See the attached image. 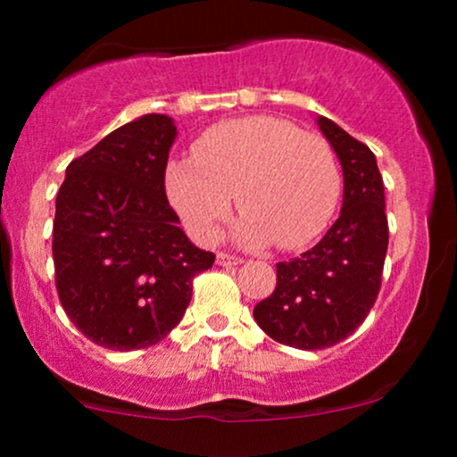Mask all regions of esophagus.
<instances>
[{
	"mask_svg": "<svg viewBox=\"0 0 457 457\" xmlns=\"http://www.w3.org/2000/svg\"><path fill=\"white\" fill-rule=\"evenodd\" d=\"M217 264L219 266H238V264H243V258H238V255H229V253H225V251H219Z\"/></svg>",
	"mask_w": 457,
	"mask_h": 457,
	"instance_id": "34e87169",
	"label": "esophagus"
}]
</instances>
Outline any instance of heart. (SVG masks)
Segmentation results:
<instances>
[{"mask_svg": "<svg viewBox=\"0 0 457 457\" xmlns=\"http://www.w3.org/2000/svg\"><path fill=\"white\" fill-rule=\"evenodd\" d=\"M165 187L188 232L217 238L232 212L243 245L275 240L281 249L312 243L330 223L342 195L337 154L324 137L270 115L225 120L193 144V156L167 162Z\"/></svg>", "mask_w": 457, "mask_h": 457, "instance_id": "b5f03b06", "label": "heart"}]
</instances>
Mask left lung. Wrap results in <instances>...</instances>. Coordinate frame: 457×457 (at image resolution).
I'll list each match as a JSON object with an SVG mask.
<instances>
[{
    "mask_svg": "<svg viewBox=\"0 0 457 457\" xmlns=\"http://www.w3.org/2000/svg\"><path fill=\"white\" fill-rule=\"evenodd\" d=\"M318 124L342 162V214L316 246L277 264L275 290L253 309L269 337L298 350L330 348L363 324L378 298L389 245L374 152L328 118Z\"/></svg>",
    "mask_w": 457,
    "mask_h": 457,
    "instance_id": "8db88e82",
    "label": "left lung"
}]
</instances>
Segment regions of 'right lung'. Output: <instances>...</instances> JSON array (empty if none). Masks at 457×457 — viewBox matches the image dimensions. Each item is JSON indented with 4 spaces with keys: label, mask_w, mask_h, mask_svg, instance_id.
Returning a JSON list of instances; mask_svg holds the SVG:
<instances>
[{
    "label": "right lung",
    "mask_w": 457,
    "mask_h": 457,
    "mask_svg": "<svg viewBox=\"0 0 457 457\" xmlns=\"http://www.w3.org/2000/svg\"><path fill=\"white\" fill-rule=\"evenodd\" d=\"M171 118L115 129L66 167L55 199V287L71 322L109 350L159 344L185 316L214 253L191 245L167 202Z\"/></svg>",
    "instance_id": "obj_1"
}]
</instances>
